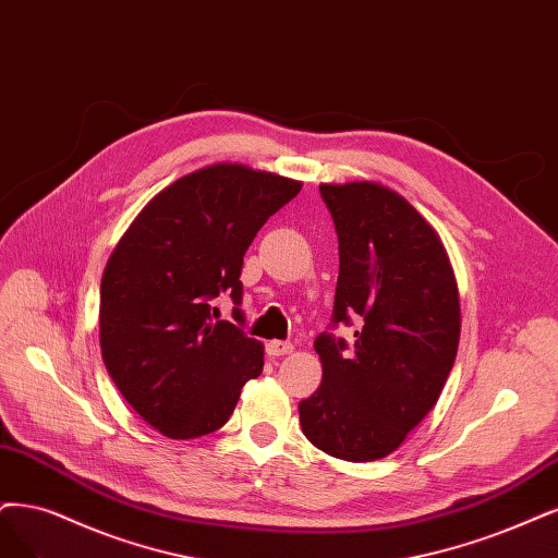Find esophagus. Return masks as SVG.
Listing matches in <instances>:
<instances>
[{
  "label": "esophagus",
  "instance_id": "obj_1",
  "mask_svg": "<svg viewBox=\"0 0 558 558\" xmlns=\"http://www.w3.org/2000/svg\"><path fill=\"white\" fill-rule=\"evenodd\" d=\"M294 352V344L292 342H280V340H271L266 344V354L268 356H287Z\"/></svg>",
  "mask_w": 558,
  "mask_h": 558
}]
</instances>
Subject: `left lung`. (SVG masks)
Listing matches in <instances>:
<instances>
[{"instance_id": "1", "label": "left lung", "mask_w": 558, "mask_h": 558, "mask_svg": "<svg viewBox=\"0 0 558 558\" xmlns=\"http://www.w3.org/2000/svg\"><path fill=\"white\" fill-rule=\"evenodd\" d=\"M340 274L333 324L361 322L354 347L322 333V384L299 404L303 435L347 462L398 450L432 409L460 344V292L441 236L379 181L319 183Z\"/></svg>"}]
</instances>
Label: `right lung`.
<instances>
[{"mask_svg": "<svg viewBox=\"0 0 558 558\" xmlns=\"http://www.w3.org/2000/svg\"><path fill=\"white\" fill-rule=\"evenodd\" d=\"M301 185L243 162L206 165L154 195L114 245L100 280V356L162 437L216 432L262 375L264 344L214 322L211 299L241 303L247 245Z\"/></svg>", "mask_w": 558, "mask_h": 558, "instance_id": "right-lung-1", "label": "right lung"}]
</instances>
